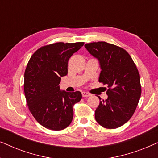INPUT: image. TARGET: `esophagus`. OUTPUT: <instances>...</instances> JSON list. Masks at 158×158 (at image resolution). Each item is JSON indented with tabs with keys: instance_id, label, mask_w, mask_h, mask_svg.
Returning <instances> with one entry per match:
<instances>
[{
	"instance_id": "1",
	"label": "esophagus",
	"mask_w": 158,
	"mask_h": 158,
	"mask_svg": "<svg viewBox=\"0 0 158 158\" xmlns=\"http://www.w3.org/2000/svg\"><path fill=\"white\" fill-rule=\"evenodd\" d=\"M82 96H83V97H88L90 96V94L87 92H82Z\"/></svg>"
}]
</instances>
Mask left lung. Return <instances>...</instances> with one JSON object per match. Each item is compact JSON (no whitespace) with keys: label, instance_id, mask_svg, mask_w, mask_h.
Masks as SVG:
<instances>
[{"label":"left lung","instance_id":"1","mask_svg":"<svg viewBox=\"0 0 158 158\" xmlns=\"http://www.w3.org/2000/svg\"><path fill=\"white\" fill-rule=\"evenodd\" d=\"M85 47L100 63L98 81L108 86V98L100 101L95 118L104 128H118L130 119L139 103V73L131 56L122 47L105 42L88 43Z\"/></svg>","mask_w":158,"mask_h":158}]
</instances>
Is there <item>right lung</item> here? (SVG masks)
<instances>
[{"label": "right lung", "instance_id": "obj_1", "mask_svg": "<svg viewBox=\"0 0 158 158\" xmlns=\"http://www.w3.org/2000/svg\"><path fill=\"white\" fill-rule=\"evenodd\" d=\"M84 42H57L40 47L24 73L25 97L35 119L45 128L62 130L70 124L73 106L82 98L80 91L60 90L61 77L68 74V60Z\"/></svg>", "mask_w": 158, "mask_h": 158}]
</instances>
